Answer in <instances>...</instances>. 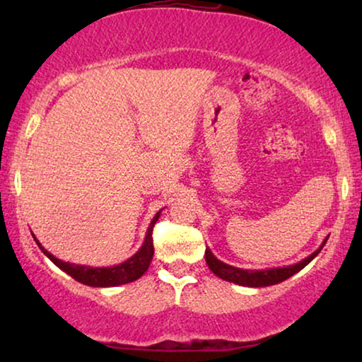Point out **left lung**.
I'll return each mask as SVG.
<instances>
[{
	"label": "left lung",
	"mask_w": 362,
	"mask_h": 362,
	"mask_svg": "<svg viewBox=\"0 0 362 362\" xmlns=\"http://www.w3.org/2000/svg\"><path fill=\"white\" fill-rule=\"evenodd\" d=\"M326 240L328 239H325V242L321 244L318 250H315L313 254L308 255L306 259H303L295 265L276 267V269H267V270H244V269H239V267H232L229 264L221 262L209 249H206V264L209 265L212 274L217 275L222 280L232 281V284H237L242 286H254V288H260V286H270V285L280 284V281L293 276L296 272L305 269V267L320 254L321 249H323L326 244Z\"/></svg>",
	"instance_id": "left-lung-1"
}]
</instances>
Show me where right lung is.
<instances>
[{"mask_svg": "<svg viewBox=\"0 0 362 362\" xmlns=\"http://www.w3.org/2000/svg\"><path fill=\"white\" fill-rule=\"evenodd\" d=\"M160 212H156V216L153 217L150 222V227L146 230V237L140 250L136 252L135 255L130 257V259L122 262V264L113 265V267H87V265H74L69 264V262H62L54 257L51 252H47L44 247L39 244V240L34 237L39 249L44 252V255H47V259L54 262V265H57L59 269L66 272L67 275H71L74 280L81 281L83 285L88 286H117V285H125L130 284V281H135L140 279V276L148 270V267L151 264L153 254H155V249H153V227H155L156 221L160 219Z\"/></svg>", "mask_w": 362, "mask_h": 362, "instance_id": "1", "label": "right lung"}]
</instances>
